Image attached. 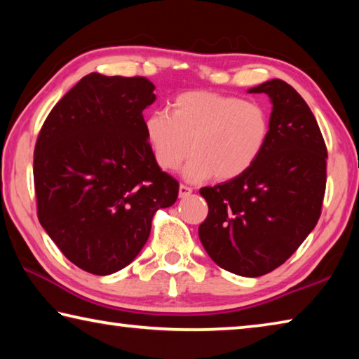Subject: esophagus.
<instances>
[{"label":"esophagus","instance_id":"esophagus-1","mask_svg":"<svg viewBox=\"0 0 359 359\" xmlns=\"http://www.w3.org/2000/svg\"><path fill=\"white\" fill-rule=\"evenodd\" d=\"M191 193H193V188H191V187L184 185V184H182V185L179 187V196H180V198H187V196H190Z\"/></svg>","mask_w":359,"mask_h":359}]
</instances>
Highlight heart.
Instances as JSON below:
<instances>
[{"label": "heart", "instance_id": "1", "mask_svg": "<svg viewBox=\"0 0 359 359\" xmlns=\"http://www.w3.org/2000/svg\"><path fill=\"white\" fill-rule=\"evenodd\" d=\"M145 137L158 166L185 168L188 180H231L247 172L269 136V118L257 102L233 95L187 92L171 102V114L154 111L144 121Z\"/></svg>", "mask_w": 359, "mask_h": 359}]
</instances>
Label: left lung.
Returning a JSON list of instances; mask_svg holds the SVG:
<instances>
[{
  "label": "left lung",
  "mask_w": 359,
  "mask_h": 359,
  "mask_svg": "<svg viewBox=\"0 0 359 359\" xmlns=\"http://www.w3.org/2000/svg\"><path fill=\"white\" fill-rule=\"evenodd\" d=\"M248 93L271 98L267 142L247 172L199 190L209 214L198 233L224 271L259 277L282 266L317 224L327 151L311 107L291 85L272 79Z\"/></svg>",
  "instance_id": "8db88e82"
}]
</instances>
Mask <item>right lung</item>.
<instances>
[{
    "label": "right lung",
    "mask_w": 359,
    "mask_h": 359,
    "mask_svg": "<svg viewBox=\"0 0 359 359\" xmlns=\"http://www.w3.org/2000/svg\"><path fill=\"white\" fill-rule=\"evenodd\" d=\"M149 79L82 77L42 125L34 191L42 228L71 263L95 276L128 266L147 242L156 210L179 182L163 172L145 137Z\"/></svg>",
    "instance_id": "1"
}]
</instances>
